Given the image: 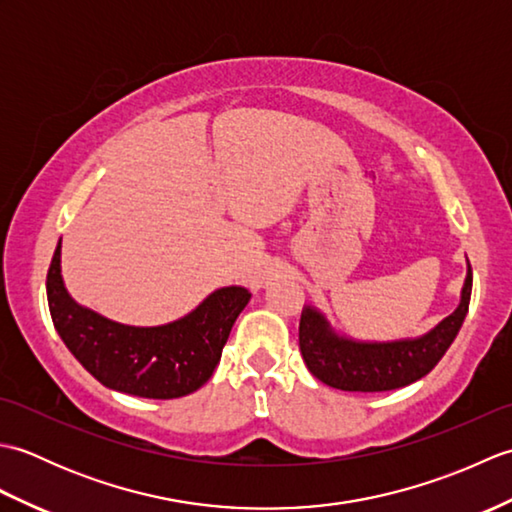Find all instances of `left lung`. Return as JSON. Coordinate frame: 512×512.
<instances>
[{
    "mask_svg": "<svg viewBox=\"0 0 512 512\" xmlns=\"http://www.w3.org/2000/svg\"><path fill=\"white\" fill-rule=\"evenodd\" d=\"M473 270L462 288L458 310L429 334L411 341L356 343L336 336L317 310L306 308L299 323V350L314 378L343 391H389L416 383L438 365L469 312Z\"/></svg>",
    "mask_w": 512,
    "mask_h": 512,
    "instance_id": "1",
    "label": "left lung"
}]
</instances>
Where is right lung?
Listing matches in <instances>:
<instances>
[{"label":"right lung","mask_w":512,"mask_h":512,"mask_svg":"<svg viewBox=\"0 0 512 512\" xmlns=\"http://www.w3.org/2000/svg\"><path fill=\"white\" fill-rule=\"evenodd\" d=\"M48 306L65 347L105 387L140 398H180L200 389L220 363L237 314L250 292L215 290L180 321L134 328L101 317L70 299L61 279V242L46 277Z\"/></svg>","instance_id":"1"}]
</instances>
